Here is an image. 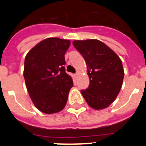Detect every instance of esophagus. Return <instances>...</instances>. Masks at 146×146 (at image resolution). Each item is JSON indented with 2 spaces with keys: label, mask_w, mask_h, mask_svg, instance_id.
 <instances>
[{
  "label": "esophagus",
  "mask_w": 146,
  "mask_h": 146,
  "mask_svg": "<svg viewBox=\"0 0 146 146\" xmlns=\"http://www.w3.org/2000/svg\"><path fill=\"white\" fill-rule=\"evenodd\" d=\"M74 75H75L76 77H77V76H78V75H79V73H78V72H76V74H74Z\"/></svg>",
  "instance_id": "1"
}]
</instances>
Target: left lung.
Listing matches in <instances>:
<instances>
[{"label":"left lung","instance_id":"8db88e82","mask_svg":"<svg viewBox=\"0 0 146 146\" xmlns=\"http://www.w3.org/2000/svg\"><path fill=\"white\" fill-rule=\"evenodd\" d=\"M73 45L86 60L90 79L89 87L81 94L93 109L107 108L116 99L123 84L124 71L121 58L97 39L75 40Z\"/></svg>","mask_w":146,"mask_h":146}]
</instances>
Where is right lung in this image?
Here are the masks:
<instances>
[{
    "label": "right lung",
    "mask_w": 146,
    "mask_h": 146,
    "mask_svg": "<svg viewBox=\"0 0 146 146\" xmlns=\"http://www.w3.org/2000/svg\"><path fill=\"white\" fill-rule=\"evenodd\" d=\"M70 41L60 38L42 40L27 53L23 75L34 106L46 114L61 111L73 86L65 72L66 52Z\"/></svg>",
    "instance_id": "obj_1"
}]
</instances>
